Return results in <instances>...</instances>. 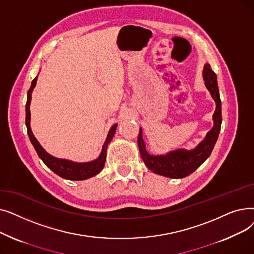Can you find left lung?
<instances>
[{"mask_svg": "<svg viewBox=\"0 0 254 254\" xmlns=\"http://www.w3.org/2000/svg\"><path fill=\"white\" fill-rule=\"evenodd\" d=\"M205 84L210 91L212 98L216 103V110L213 115L214 127L208 132L206 139L193 150L179 149L170 152L167 155H150L146 151L145 143L142 138V129L138 136V145L141 157L145 165L155 174L170 177V178H183L193 173L206 159L210 156L215 143L218 139L222 116H221V101L217 85V77L210 68V64H206L203 72Z\"/></svg>", "mask_w": 254, "mask_h": 254, "instance_id": "left-lung-1", "label": "left lung"}]
</instances>
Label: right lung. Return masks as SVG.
I'll use <instances>...</instances> for the list:
<instances>
[{
  "label": "right lung",
  "instance_id": "obj_1",
  "mask_svg": "<svg viewBox=\"0 0 254 254\" xmlns=\"http://www.w3.org/2000/svg\"><path fill=\"white\" fill-rule=\"evenodd\" d=\"M36 81H37V77L32 81V85L28 91V100H26V104H25V125H26V128H28L29 138L34 146L35 150L37 151L39 157L42 159L43 163L51 171H53L57 175L61 176L62 178H64V179L84 180V179H87L89 177L97 175L98 173L104 168L107 146H108L109 142L112 140V138L114 136V132H115L117 125H114L111 127L108 136H107L106 142L103 145L101 155L98 159H96V161L90 162V163H85V164H78V163H74L71 161H66V159H60V158H56V157L51 156L41 147V145L38 143V141L36 140V138L33 135V132L31 130V127H30V117H31L30 104H31V99H32V91L36 85Z\"/></svg>",
  "mask_w": 254,
  "mask_h": 254
}]
</instances>
